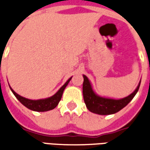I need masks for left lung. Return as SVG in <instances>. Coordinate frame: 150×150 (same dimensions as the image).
I'll list each match as a JSON object with an SVG mask.
<instances>
[{"mask_svg":"<svg viewBox=\"0 0 150 150\" xmlns=\"http://www.w3.org/2000/svg\"><path fill=\"white\" fill-rule=\"evenodd\" d=\"M83 76V94L84 103L90 112L99 115L113 114L120 111L122 108H124L136 95L141 83L140 80L135 90L129 96L120 99H114V98L98 95L93 89L89 79L85 75Z\"/></svg>","mask_w":150,"mask_h":150,"instance_id":"left-lung-1","label":"left lung"}]
</instances>
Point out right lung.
I'll use <instances>...</instances> for the list:
<instances>
[{"mask_svg": "<svg viewBox=\"0 0 150 150\" xmlns=\"http://www.w3.org/2000/svg\"><path fill=\"white\" fill-rule=\"evenodd\" d=\"M72 77L69 78L67 81L65 83L63 84L61 88L54 95H52V97L49 98H42V99H38V100H32V99H28L22 96H20L19 94H17L14 90L12 89L11 87L10 88L11 90V92L13 93V94L16 96V98L20 101L21 103L26 107L27 108L31 109L32 111H36V112H46V111H49L55 108L57 106L58 103L60 102L61 98H62V96L63 93V91L65 89L68 83L71 81Z\"/></svg>", "mask_w": 150, "mask_h": 150, "instance_id": "add662e5", "label": "right lung"}]
</instances>
